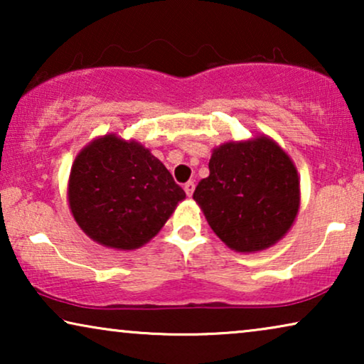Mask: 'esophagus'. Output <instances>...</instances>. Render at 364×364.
Segmentation results:
<instances>
[{
  "mask_svg": "<svg viewBox=\"0 0 364 364\" xmlns=\"http://www.w3.org/2000/svg\"><path fill=\"white\" fill-rule=\"evenodd\" d=\"M193 188H196V183H193L192 181H188L186 186H183V191H186V193L188 197H192V193H193Z\"/></svg>",
  "mask_w": 364,
  "mask_h": 364,
  "instance_id": "obj_1",
  "label": "esophagus"
}]
</instances>
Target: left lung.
Here are the masks:
<instances>
[{
    "label": "left lung",
    "instance_id": "left-lung-1",
    "mask_svg": "<svg viewBox=\"0 0 364 364\" xmlns=\"http://www.w3.org/2000/svg\"><path fill=\"white\" fill-rule=\"evenodd\" d=\"M207 178L193 192L215 235L242 253L275 245L300 208V178L288 154L267 136L213 149Z\"/></svg>",
    "mask_w": 364,
    "mask_h": 364
}]
</instances>
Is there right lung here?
Here are the masks:
<instances>
[{"label": "right lung", "instance_id": "1", "mask_svg": "<svg viewBox=\"0 0 364 364\" xmlns=\"http://www.w3.org/2000/svg\"><path fill=\"white\" fill-rule=\"evenodd\" d=\"M68 198L87 237L104 247L134 250L157 235L186 192L149 149L109 134L76 156Z\"/></svg>", "mask_w": 364, "mask_h": 364}]
</instances>
